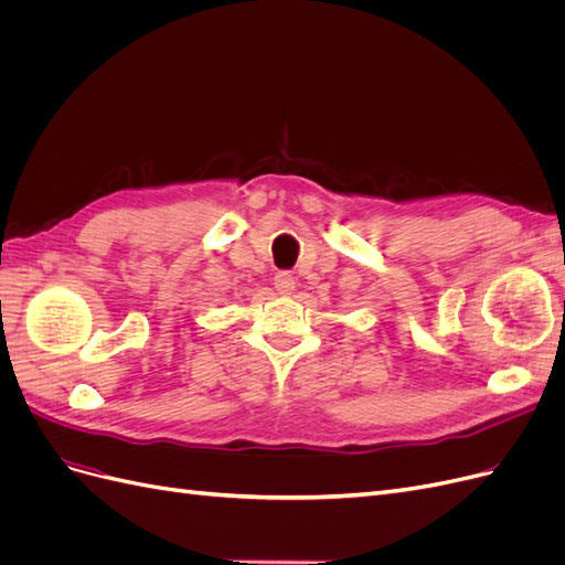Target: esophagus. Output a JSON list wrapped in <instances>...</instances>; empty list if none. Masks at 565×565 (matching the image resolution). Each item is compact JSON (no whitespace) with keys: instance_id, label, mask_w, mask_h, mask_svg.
Segmentation results:
<instances>
[{"instance_id":"esophagus-1","label":"esophagus","mask_w":565,"mask_h":565,"mask_svg":"<svg viewBox=\"0 0 565 565\" xmlns=\"http://www.w3.org/2000/svg\"><path fill=\"white\" fill-rule=\"evenodd\" d=\"M273 285H276V289H278L280 295H292L297 280H295V276L289 270H278L276 278H273Z\"/></svg>"}]
</instances>
